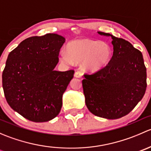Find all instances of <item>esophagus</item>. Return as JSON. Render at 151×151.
I'll list each match as a JSON object with an SVG mask.
<instances>
[{
  "label": "esophagus",
  "instance_id": "esophagus-1",
  "mask_svg": "<svg viewBox=\"0 0 151 151\" xmlns=\"http://www.w3.org/2000/svg\"><path fill=\"white\" fill-rule=\"evenodd\" d=\"M82 76H83V73L80 71H77L74 73V77H77V78H80V77H82Z\"/></svg>",
  "mask_w": 151,
  "mask_h": 151
}]
</instances>
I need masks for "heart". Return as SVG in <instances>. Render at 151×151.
<instances>
[{"label":"heart","instance_id":"b5f03b06","mask_svg":"<svg viewBox=\"0 0 151 151\" xmlns=\"http://www.w3.org/2000/svg\"><path fill=\"white\" fill-rule=\"evenodd\" d=\"M66 51L60 52L62 62L66 64L81 62L83 69L92 72L107 66L112 55L109 45L89 39L71 41L66 45Z\"/></svg>","mask_w":151,"mask_h":151}]
</instances>
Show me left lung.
Here are the masks:
<instances>
[{"instance_id":"8db88e82","label":"left lung","mask_w":151,"mask_h":151,"mask_svg":"<svg viewBox=\"0 0 151 151\" xmlns=\"http://www.w3.org/2000/svg\"><path fill=\"white\" fill-rule=\"evenodd\" d=\"M110 36L113 55L108 65L92 74H85L83 88L85 104L93 115L118 119L129 114L144 96L147 73L142 54L121 38Z\"/></svg>"}]
</instances>
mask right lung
Listing matches in <instances>:
<instances>
[{
  "mask_svg": "<svg viewBox=\"0 0 151 151\" xmlns=\"http://www.w3.org/2000/svg\"><path fill=\"white\" fill-rule=\"evenodd\" d=\"M65 42L56 33L32 36L9 54L2 74L4 95L11 107L29 121L46 122L60 112L74 73L54 69Z\"/></svg>",
  "mask_w": 151,
  "mask_h": 151,
  "instance_id": "obj_1",
  "label": "right lung"
}]
</instances>
